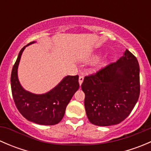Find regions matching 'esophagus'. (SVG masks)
<instances>
[{
  "instance_id": "esophagus-1",
  "label": "esophagus",
  "mask_w": 151,
  "mask_h": 151,
  "mask_svg": "<svg viewBox=\"0 0 151 151\" xmlns=\"http://www.w3.org/2000/svg\"><path fill=\"white\" fill-rule=\"evenodd\" d=\"M83 80H84V77L83 75H80V77H79V83H80V85H82Z\"/></svg>"
}]
</instances>
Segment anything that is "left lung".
I'll use <instances>...</instances> for the list:
<instances>
[{"label":"left lung","mask_w":151,"mask_h":151,"mask_svg":"<svg viewBox=\"0 0 151 151\" xmlns=\"http://www.w3.org/2000/svg\"><path fill=\"white\" fill-rule=\"evenodd\" d=\"M81 88L90 122L99 126L118 124L129 116L139 99V63L126 50L115 63L86 76Z\"/></svg>","instance_id":"1"}]
</instances>
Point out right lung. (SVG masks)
Masks as SVG:
<instances>
[{
    "instance_id": "add662e5",
    "label": "right lung",
    "mask_w": 151,
    "mask_h": 151,
    "mask_svg": "<svg viewBox=\"0 0 151 151\" xmlns=\"http://www.w3.org/2000/svg\"><path fill=\"white\" fill-rule=\"evenodd\" d=\"M19 52L12 68L11 87L15 105L22 116L39 125H55L63 118L66 106L79 89V76H66L51 91L44 94H35L25 91L19 81L17 69L25 47Z\"/></svg>"
}]
</instances>
